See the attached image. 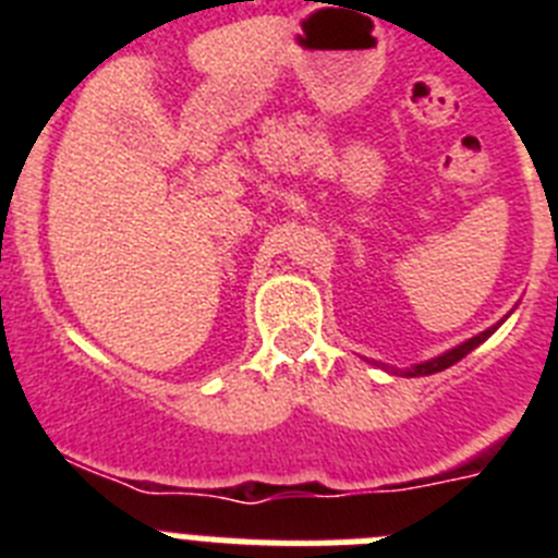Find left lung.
<instances>
[{
	"instance_id": "left-lung-1",
	"label": "left lung",
	"mask_w": 558,
	"mask_h": 558,
	"mask_svg": "<svg viewBox=\"0 0 558 558\" xmlns=\"http://www.w3.org/2000/svg\"><path fill=\"white\" fill-rule=\"evenodd\" d=\"M497 327H500V324L489 327V329H486V332L475 335V338H470V340H466V343H461V347L450 349V352H445V354H441V357H433V360H427V363H418V366H413L411 372H405V374H408V377H422V374H436V372H445V368L456 366L458 360H463V357H466V354L472 352V349L481 347L483 340L489 338V335L495 332Z\"/></svg>"
}]
</instances>
